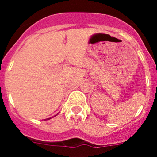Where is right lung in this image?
Segmentation results:
<instances>
[{
    "mask_svg": "<svg viewBox=\"0 0 157 157\" xmlns=\"http://www.w3.org/2000/svg\"><path fill=\"white\" fill-rule=\"evenodd\" d=\"M49 119H51V118H49Z\"/></svg>",
    "mask_w": 157,
    "mask_h": 157,
    "instance_id": "obj_1",
    "label": "right lung"
}]
</instances>
